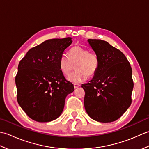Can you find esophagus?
I'll list each match as a JSON object with an SVG mask.
<instances>
[{
  "label": "esophagus",
  "instance_id": "34e87169",
  "mask_svg": "<svg viewBox=\"0 0 149 149\" xmlns=\"http://www.w3.org/2000/svg\"><path fill=\"white\" fill-rule=\"evenodd\" d=\"M81 86L80 84H74V88H79Z\"/></svg>",
  "mask_w": 149,
  "mask_h": 149
}]
</instances>
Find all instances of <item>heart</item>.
Returning a JSON list of instances; mask_svg holds the SVG:
<instances>
[{"label": "heart", "mask_w": 149, "mask_h": 149, "mask_svg": "<svg viewBox=\"0 0 149 149\" xmlns=\"http://www.w3.org/2000/svg\"><path fill=\"white\" fill-rule=\"evenodd\" d=\"M100 65L99 58L95 52L81 46H75L70 50L69 56L63 54L59 60V66L65 75H69L74 69L77 70L68 77L74 83H80L86 80L88 76L96 74Z\"/></svg>", "instance_id": "b5f03b06"}]
</instances>
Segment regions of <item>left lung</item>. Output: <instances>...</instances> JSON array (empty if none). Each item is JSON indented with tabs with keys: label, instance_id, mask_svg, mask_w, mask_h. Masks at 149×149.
Segmentation results:
<instances>
[{
	"label": "left lung",
	"instance_id": "obj_1",
	"mask_svg": "<svg viewBox=\"0 0 149 149\" xmlns=\"http://www.w3.org/2000/svg\"><path fill=\"white\" fill-rule=\"evenodd\" d=\"M88 42L99 56L100 65L92 79L81 86L85 109L94 120L112 122L131 104V66L125 55L106 41L89 39Z\"/></svg>",
	"mask_w": 149,
	"mask_h": 149
}]
</instances>
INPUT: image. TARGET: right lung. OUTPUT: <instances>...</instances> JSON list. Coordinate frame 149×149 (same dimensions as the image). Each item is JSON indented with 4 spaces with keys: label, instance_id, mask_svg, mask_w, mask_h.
<instances>
[{
    "label": "right lung",
    "instance_id": "obj_1",
    "mask_svg": "<svg viewBox=\"0 0 149 149\" xmlns=\"http://www.w3.org/2000/svg\"><path fill=\"white\" fill-rule=\"evenodd\" d=\"M72 43L70 37L46 40L31 49L19 63L15 77L18 103L36 122L58 118L66 97L74 91V85L59 66L60 58Z\"/></svg>",
    "mask_w": 149,
    "mask_h": 149
}]
</instances>
